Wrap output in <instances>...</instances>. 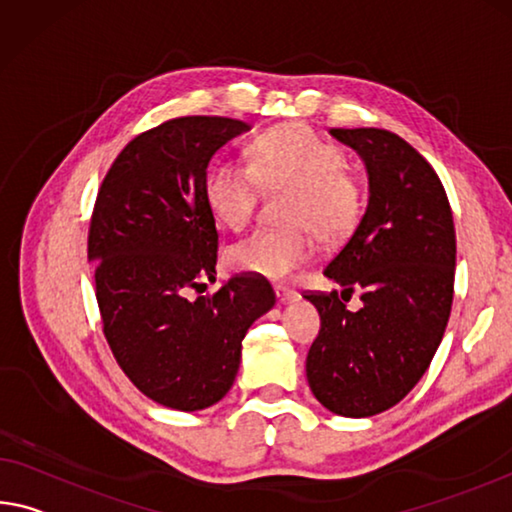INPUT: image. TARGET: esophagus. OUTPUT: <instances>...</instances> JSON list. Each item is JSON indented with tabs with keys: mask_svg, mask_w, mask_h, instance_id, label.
Returning a JSON list of instances; mask_svg holds the SVG:
<instances>
[{
	"mask_svg": "<svg viewBox=\"0 0 512 512\" xmlns=\"http://www.w3.org/2000/svg\"><path fill=\"white\" fill-rule=\"evenodd\" d=\"M275 296H278V303H291V300L298 298L296 291L287 287H275Z\"/></svg>",
	"mask_w": 512,
	"mask_h": 512,
	"instance_id": "esophagus-1",
	"label": "esophagus"
}]
</instances>
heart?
I'll use <instances>...</instances> for the list:
<instances>
[{
    "mask_svg": "<svg viewBox=\"0 0 512 512\" xmlns=\"http://www.w3.org/2000/svg\"><path fill=\"white\" fill-rule=\"evenodd\" d=\"M344 152L303 123H287L250 143V166L221 161L209 168L205 200L209 212L230 230L253 221L259 186L289 193L282 232H255L227 250L234 271L271 282H287L323 243L346 239L358 225L364 193L358 177L344 168Z\"/></svg>",
    "mask_w": 512,
    "mask_h": 512,
    "instance_id": "1",
    "label": "heart"
}]
</instances>
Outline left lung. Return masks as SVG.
<instances>
[{
  "mask_svg": "<svg viewBox=\"0 0 512 512\" xmlns=\"http://www.w3.org/2000/svg\"><path fill=\"white\" fill-rule=\"evenodd\" d=\"M360 154L369 205L323 275L363 291L358 313L337 291L307 294L321 330L307 353V383L323 408L373 417L405 399L440 346L453 303L456 230L433 166L387 129H330Z\"/></svg>",
  "mask_w": 512,
  "mask_h": 512,
  "instance_id": "8db88e82",
  "label": "left lung"
}]
</instances>
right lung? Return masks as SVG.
I'll use <instances>...</instances> for the list:
<instances>
[{
  "instance_id": "obj_1",
  "label": "right lung",
  "mask_w": 512,
  "mask_h": 512,
  "mask_svg": "<svg viewBox=\"0 0 512 512\" xmlns=\"http://www.w3.org/2000/svg\"><path fill=\"white\" fill-rule=\"evenodd\" d=\"M248 129L221 116L166 120L125 145L97 191L88 259L104 337L125 376L173 410L209 408L230 392L243 337L275 305L269 280L257 275L189 298L216 282L207 166Z\"/></svg>"
}]
</instances>
